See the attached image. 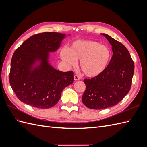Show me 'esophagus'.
Here are the masks:
<instances>
[{
    "label": "esophagus",
    "instance_id": "esophagus-1",
    "mask_svg": "<svg viewBox=\"0 0 147 147\" xmlns=\"http://www.w3.org/2000/svg\"><path fill=\"white\" fill-rule=\"evenodd\" d=\"M80 79V77L78 75H74V80L75 81L79 80Z\"/></svg>",
    "mask_w": 147,
    "mask_h": 147
}]
</instances>
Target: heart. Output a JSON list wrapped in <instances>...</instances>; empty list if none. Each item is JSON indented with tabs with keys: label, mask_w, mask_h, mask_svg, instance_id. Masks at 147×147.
<instances>
[{
	"label": "heart",
	"mask_w": 147,
	"mask_h": 147,
	"mask_svg": "<svg viewBox=\"0 0 147 147\" xmlns=\"http://www.w3.org/2000/svg\"><path fill=\"white\" fill-rule=\"evenodd\" d=\"M61 58L70 65L80 60L79 66L84 74L95 77L107 67L112 57V52L106 45L96 41L78 40L74 41L67 50L62 49Z\"/></svg>",
	"instance_id": "b5f03b06"
}]
</instances>
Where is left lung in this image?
<instances>
[{"mask_svg":"<svg viewBox=\"0 0 147 147\" xmlns=\"http://www.w3.org/2000/svg\"><path fill=\"white\" fill-rule=\"evenodd\" d=\"M112 46L113 56L107 67L101 74L84 79L86 90L83 104L91 109H105L117 105L129 91L134 64L130 53L122 43L109 35L101 34Z\"/></svg>","mask_w":147,"mask_h":147,"instance_id":"obj_1","label":"left lung"}]
</instances>
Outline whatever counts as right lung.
I'll return each instance as SVG.
<instances>
[{
	"mask_svg": "<svg viewBox=\"0 0 147 147\" xmlns=\"http://www.w3.org/2000/svg\"><path fill=\"white\" fill-rule=\"evenodd\" d=\"M65 37L54 32L35 34L15 50L9 81L20 100L38 109L52 107L64 89L74 82L73 72H61L48 62L50 52L56 51Z\"/></svg>",
	"mask_w": 147,
	"mask_h": 147,
	"instance_id": "right-lung-1",
	"label": "right lung"
}]
</instances>
